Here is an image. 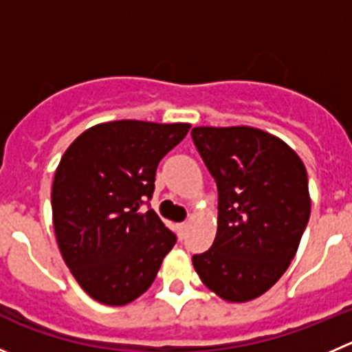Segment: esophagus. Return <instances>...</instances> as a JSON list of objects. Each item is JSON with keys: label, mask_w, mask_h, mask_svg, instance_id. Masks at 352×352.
<instances>
[{"label": "esophagus", "mask_w": 352, "mask_h": 352, "mask_svg": "<svg viewBox=\"0 0 352 352\" xmlns=\"http://www.w3.org/2000/svg\"><path fill=\"white\" fill-rule=\"evenodd\" d=\"M186 230H188V224H186V223H179V224H178V233H179V239H185V235H186Z\"/></svg>", "instance_id": "obj_1"}]
</instances>
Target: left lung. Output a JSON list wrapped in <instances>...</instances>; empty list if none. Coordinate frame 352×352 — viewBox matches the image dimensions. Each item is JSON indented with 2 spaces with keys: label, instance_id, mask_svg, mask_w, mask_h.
<instances>
[{
  "label": "left lung",
  "instance_id": "obj_1",
  "mask_svg": "<svg viewBox=\"0 0 352 352\" xmlns=\"http://www.w3.org/2000/svg\"><path fill=\"white\" fill-rule=\"evenodd\" d=\"M192 138L217 185L216 239L193 266L221 299L247 302L296 256L311 212L306 167L285 142L249 126L193 128Z\"/></svg>",
  "mask_w": 352,
  "mask_h": 352
}]
</instances>
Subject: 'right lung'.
<instances>
[{"label": "right lung", "instance_id": "right-lung-1", "mask_svg": "<svg viewBox=\"0 0 352 352\" xmlns=\"http://www.w3.org/2000/svg\"><path fill=\"white\" fill-rule=\"evenodd\" d=\"M190 124L112 120L65 150L52 188L53 228L63 261L88 296L124 306L153 283L176 235L155 210H140L157 166Z\"/></svg>", "mask_w": 352, "mask_h": 352}]
</instances>
